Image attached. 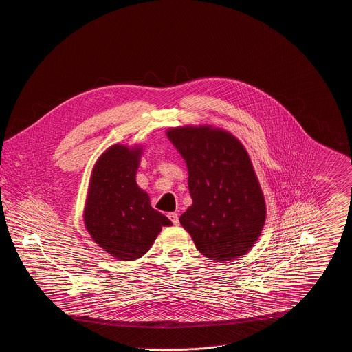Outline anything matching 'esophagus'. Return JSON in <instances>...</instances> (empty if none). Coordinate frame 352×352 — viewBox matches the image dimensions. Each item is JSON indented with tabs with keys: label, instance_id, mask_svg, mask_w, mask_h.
<instances>
[{
	"label": "esophagus",
	"instance_id": "34e87169",
	"mask_svg": "<svg viewBox=\"0 0 352 352\" xmlns=\"http://www.w3.org/2000/svg\"><path fill=\"white\" fill-rule=\"evenodd\" d=\"M168 219L173 221V224L174 226H178L179 224V218H178V215L175 214V212H170L168 214Z\"/></svg>",
	"mask_w": 352,
	"mask_h": 352
}]
</instances>
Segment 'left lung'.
<instances>
[{"label":"left lung","mask_w":352,"mask_h":352,"mask_svg":"<svg viewBox=\"0 0 352 352\" xmlns=\"http://www.w3.org/2000/svg\"><path fill=\"white\" fill-rule=\"evenodd\" d=\"M166 135L188 171L192 204L179 221L197 250L217 261L248 253L263 231L267 207L243 144L210 125L170 128Z\"/></svg>","instance_id":"left-lung-1"}]
</instances>
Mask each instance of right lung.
<instances>
[{
    "label": "right lung",
    "mask_w": 352,
    "mask_h": 352,
    "mask_svg": "<svg viewBox=\"0 0 352 352\" xmlns=\"http://www.w3.org/2000/svg\"><path fill=\"white\" fill-rule=\"evenodd\" d=\"M141 154V146L118 144L104 151L92 170L84 208L88 234L104 251L124 261L144 256L162 227L173 224L137 186Z\"/></svg>",
    "instance_id": "right-lung-1"
}]
</instances>
